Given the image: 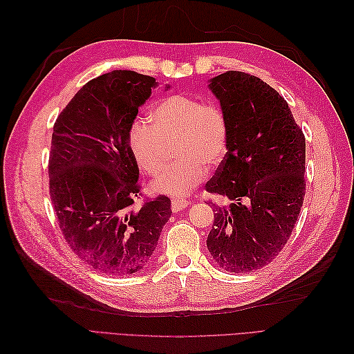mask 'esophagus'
Here are the masks:
<instances>
[{"label": "esophagus", "instance_id": "obj_1", "mask_svg": "<svg viewBox=\"0 0 354 354\" xmlns=\"http://www.w3.org/2000/svg\"><path fill=\"white\" fill-rule=\"evenodd\" d=\"M189 201H186V199H181V198H174L173 199V202H171V209H173L174 212H178V211H181L183 208H186L187 205H189Z\"/></svg>", "mask_w": 354, "mask_h": 354}]
</instances>
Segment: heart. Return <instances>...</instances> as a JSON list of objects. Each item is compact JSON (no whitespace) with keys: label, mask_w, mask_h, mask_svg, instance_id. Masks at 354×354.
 <instances>
[{"label":"heart","mask_w":354,"mask_h":354,"mask_svg":"<svg viewBox=\"0 0 354 354\" xmlns=\"http://www.w3.org/2000/svg\"><path fill=\"white\" fill-rule=\"evenodd\" d=\"M151 121L137 120L128 131V145L137 165L156 174L167 164L176 145V162L153 181L152 190L165 195H187L226 156L229 128L216 103L192 95H169L155 104Z\"/></svg>","instance_id":"1"}]
</instances>
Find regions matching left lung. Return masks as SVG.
Listing matches in <instances>:
<instances>
[{"label":"left lung","instance_id":"8db88e82","mask_svg":"<svg viewBox=\"0 0 354 354\" xmlns=\"http://www.w3.org/2000/svg\"><path fill=\"white\" fill-rule=\"evenodd\" d=\"M229 128L224 160L207 192L217 207L207 246L220 269L248 273L286 245L306 195V138L282 95L251 73L227 71L209 81Z\"/></svg>","mask_w":354,"mask_h":354}]
</instances>
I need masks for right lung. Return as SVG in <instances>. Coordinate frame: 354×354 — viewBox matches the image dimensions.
<instances>
[{"label":"right lung","instance_id":"1","mask_svg":"<svg viewBox=\"0 0 354 354\" xmlns=\"http://www.w3.org/2000/svg\"><path fill=\"white\" fill-rule=\"evenodd\" d=\"M156 80L113 71L88 81L53 127L50 198L63 238L82 261L112 276L140 272L171 216L159 195L136 207L138 167L128 131Z\"/></svg>","mask_w":354,"mask_h":354}]
</instances>
